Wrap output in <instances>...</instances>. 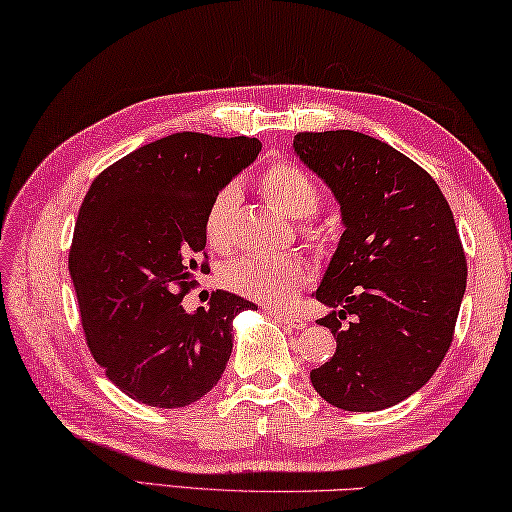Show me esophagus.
<instances>
[{
  "label": "esophagus",
  "instance_id": "1",
  "mask_svg": "<svg viewBox=\"0 0 512 512\" xmlns=\"http://www.w3.org/2000/svg\"><path fill=\"white\" fill-rule=\"evenodd\" d=\"M269 314L273 316L275 321L285 323V326H289V328H296V330H300V328H305V326H307V321L303 319V316H298V314L282 312V310H269Z\"/></svg>",
  "mask_w": 512,
  "mask_h": 512
}]
</instances>
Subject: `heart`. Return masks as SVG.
<instances>
[{"label":"heart","mask_w":512,"mask_h":512,"mask_svg":"<svg viewBox=\"0 0 512 512\" xmlns=\"http://www.w3.org/2000/svg\"><path fill=\"white\" fill-rule=\"evenodd\" d=\"M259 189L275 209L294 218L298 232L312 246H321L326 234L314 223V214L323 205V186L312 173L291 161H278L259 177ZM239 200V184L230 182L218 189L207 205L202 232H205L209 248L218 253H225L232 246L234 214L239 209ZM310 278V264L300 255L241 257L237 262L227 264L221 273V282L227 291L264 305L291 303L307 287Z\"/></svg>","instance_id":"b5f03b06"}]
</instances>
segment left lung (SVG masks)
Wrapping results in <instances>:
<instances>
[{"mask_svg": "<svg viewBox=\"0 0 512 512\" xmlns=\"http://www.w3.org/2000/svg\"><path fill=\"white\" fill-rule=\"evenodd\" d=\"M298 157L342 205L346 230L316 298L337 353L310 371L321 399L385 410L431 380L453 342L467 259L453 212L424 168L373 136L298 132Z\"/></svg>", "mask_w": 512, "mask_h": 512, "instance_id": "1", "label": "left lung"}]
</instances>
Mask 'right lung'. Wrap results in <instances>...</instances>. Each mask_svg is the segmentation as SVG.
<instances>
[{
	"label": "right lung",
	"mask_w": 512,
	"mask_h": 512,
	"mask_svg": "<svg viewBox=\"0 0 512 512\" xmlns=\"http://www.w3.org/2000/svg\"><path fill=\"white\" fill-rule=\"evenodd\" d=\"M248 136L170 134L129 152L95 177L70 246L81 326L95 362L129 399L184 408L221 380L232 353V319L257 310L214 291L189 314L182 298L209 271V200L253 161Z\"/></svg>",
	"instance_id": "obj_1"
}]
</instances>
